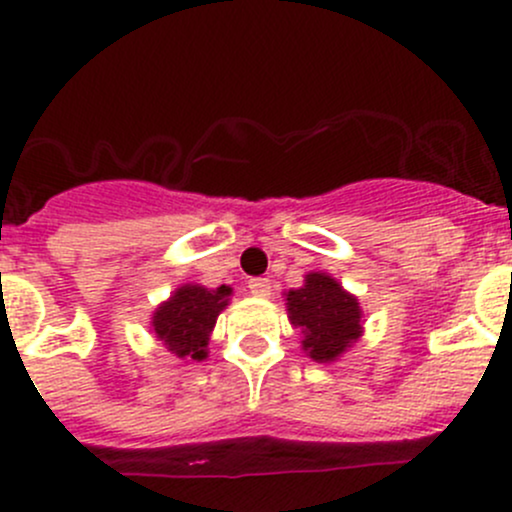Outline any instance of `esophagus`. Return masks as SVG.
Wrapping results in <instances>:
<instances>
[{"mask_svg":"<svg viewBox=\"0 0 512 512\" xmlns=\"http://www.w3.org/2000/svg\"><path fill=\"white\" fill-rule=\"evenodd\" d=\"M247 287H250V292L255 294V297H270L272 294V282L267 280V277H252V280L247 282Z\"/></svg>","mask_w":512,"mask_h":512,"instance_id":"34e87169","label":"esophagus"}]
</instances>
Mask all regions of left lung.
Listing matches in <instances>:
<instances>
[{
    "label": "left lung",
    "instance_id": "obj_1",
    "mask_svg": "<svg viewBox=\"0 0 512 512\" xmlns=\"http://www.w3.org/2000/svg\"><path fill=\"white\" fill-rule=\"evenodd\" d=\"M287 312L289 322L302 329V347L314 361H334L361 334L359 302L324 272H312L304 287L289 289Z\"/></svg>",
    "mask_w": 512,
    "mask_h": 512
}]
</instances>
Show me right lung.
I'll list each match as a JSON object with an SVG mask.
<instances>
[{
    "label": "right lung",
    "instance_id": "right-lung-1",
    "mask_svg": "<svg viewBox=\"0 0 512 512\" xmlns=\"http://www.w3.org/2000/svg\"><path fill=\"white\" fill-rule=\"evenodd\" d=\"M227 297L230 287L225 285L218 289L198 285L175 289L173 297L153 314V332L178 359H205L208 337L218 322V314L225 309Z\"/></svg>",
    "mask_w": 512,
    "mask_h": 512
}]
</instances>
